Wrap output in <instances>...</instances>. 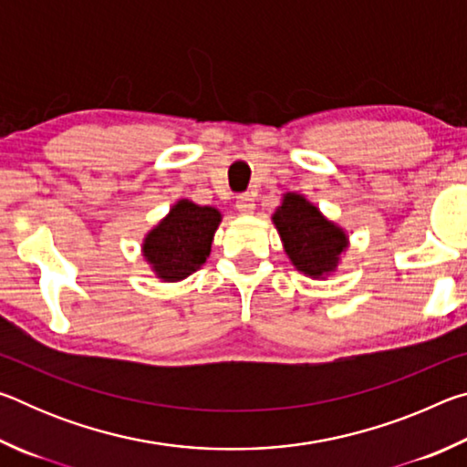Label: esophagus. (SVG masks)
Wrapping results in <instances>:
<instances>
[{
	"label": "esophagus",
	"mask_w": 467,
	"mask_h": 467,
	"mask_svg": "<svg viewBox=\"0 0 467 467\" xmlns=\"http://www.w3.org/2000/svg\"><path fill=\"white\" fill-rule=\"evenodd\" d=\"M236 210H239L241 214H251V212L255 210V200H253V195L243 193L236 197Z\"/></svg>",
	"instance_id": "obj_1"
}]
</instances>
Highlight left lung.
<instances>
[{
    "instance_id": "1",
    "label": "left lung",
    "mask_w": 467,
    "mask_h": 467,
    "mask_svg": "<svg viewBox=\"0 0 467 467\" xmlns=\"http://www.w3.org/2000/svg\"><path fill=\"white\" fill-rule=\"evenodd\" d=\"M272 220L296 270L311 278L336 270L348 236L311 202L298 193H286Z\"/></svg>"
}]
</instances>
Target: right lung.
Returning a JSON list of instances; mask_svg holds the SVG:
<instances>
[{
    "label": "right lung",
    "instance_id": "obj_1",
    "mask_svg": "<svg viewBox=\"0 0 467 467\" xmlns=\"http://www.w3.org/2000/svg\"><path fill=\"white\" fill-rule=\"evenodd\" d=\"M218 224L220 212L216 208L181 200L172 205L169 216L148 233L144 257L158 278L183 280L205 264Z\"/></svg>",
    "mask_w": 467,
    "mask_h": 467
}]
</instances>
